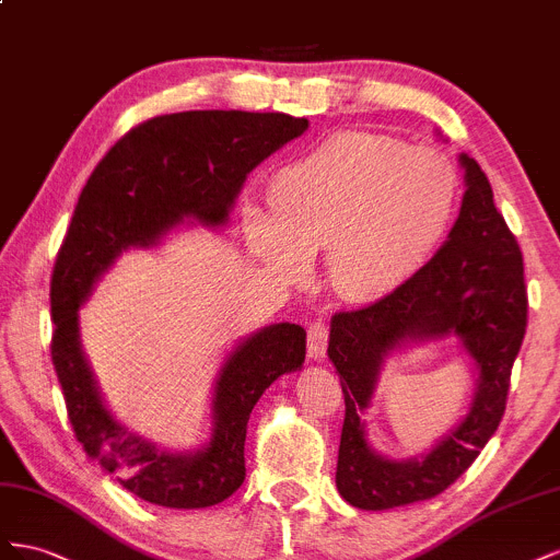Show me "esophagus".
Segmentation results:
<instances>
[{
  "label": "esophagus",
  "mask_w": 560,
  "mask_h": 560,
  "mask_svg": "<svg viewBox=\"0 0 560 560\" xmlns=\"http://www.w3.org/2000/svg\"><path fill=\"white\" fill-rule=\"evenodd\" d=\"M328 326L324 322H314L307 330V351L314 361H322L328 349Z\"/></svg>",
  "instance_id": "34e87169"
}]
</instances>
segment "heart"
Listing matches in <instances>:
<instances>
[{
	"label": "heart",
	"mask_w": 560,
	"mask_h": 560,
	"mask_svg": "<svg viewBox=\"0 0 560 560\" xmlns=\"http://www.w3.org/2000/svg\"><path fill=\"white\" fill-rule=\"evenodd\" d=\"M462 180L448 156L382 133L340 131L269 180V213L248 234L271 275L300 281L326 248L328 281L347 300L401 289L448 234Z\"/></svg>",
	"instance_id": "b5f03b06"
}]
</instances>
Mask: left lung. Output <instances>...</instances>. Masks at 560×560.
Instances as JSON below:
<instances>
[{
	"label": "left lung",
	"instance_id": "1",
	"mask_svg": "<svg viewBox=\"0 0 560 560\" xmlns=\"http://www.w3.org/2000/svg\"><path fill=\"white\" fill-rule=\"evenodd\" d=\"M467 191L455 225L434 258L401 289L373 305L338 312L330 322L328 357L340 375L345 424L335 483L365 511L436 498L465 474L498 431L511 369L528 326L523 255L476 159L459 154ZM455 334L479 369L477 392L463 422L422 458L387 460L364 441L368 407L384 357L410 341Z\"/></svg>",
	"mask_w": 560,
	"mask_h": 560
}]
</instances>
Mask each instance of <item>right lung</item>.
Masks as SVG:
<instances>
[{
    "label": "right lung",
    "mask_w": 560,
    "mask_h": 560,
    "mask_svg": "<svg viewBox=\"0 0 560 560\" xmlns=\"http://www.w3.org/2000/svg\"><path fill=\"white\" fill-rule=\"evenodd\" d=\"M307 126L283 112L154 117L109 148L79 195L51 279V359L77 441L140 500L203 509L236 492L246 478L250 410L271 382L302 369L307 332L275 324L238 345L215 382L211 441L195 453H168L112 418L79 342L77 312L121 250L154 246L183 218L225 225L246 175Z\"/></svg>",
    "instance_id": "add662e5"
}]
</instances>
